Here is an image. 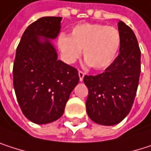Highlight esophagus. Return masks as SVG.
<instances>
[{
  "instance_id": "34e87169",
  "label": "esophagus",
  "mask_w": 151,
  "mask_h": 151,
  "mask_svg": "<svg viewBox=\"0 0 151 151\" xmlns=\"http://www.w3.org/2000/svg\"><path fill=\"white\" fill-rule=\"evenodd\" d=\"M78 75H79V78H80V81L82 82L83 80V77H84V73L83 72V71H81V70H79L78 71Z\"/></svg>"
}]
</instances>
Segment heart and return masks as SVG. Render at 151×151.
<instances>
[{
    "instance_id": "b5f03b06",
    "label": "heart",
    "mask_w": 151,
    "mask_h": 151,
    "mask_svg": "<svg viewBox=\"0 0 151 151\" xmlns=\"http://www.w3.org/2000/svg\"><path fill=\"white\" fill-rule=\"evenodd\" d=\"M121 45V35L113 26L101 24H81L73 27L69 35L61 34L58 47L61 57L68 64L81 56L94 69H104L117 57Z\"/></svg>"
}]
</instances>
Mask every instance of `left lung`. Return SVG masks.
I'll return each instance as SVG.
<instances>
[{
    "label": "left lung",
    "mask_w": 151,
    "mask_h": 151,
    "mask_svg": "<svg viewBox=\"0 0 151 151\" xmlns=\"http://www.w3.org/2000/svg\"><path fill=\"white\" fill-rule=\"evenodd\" d=\"M118 28L119 54L105 72L83 77L89 91L86 112L92 121L104 126L116 125L129 113L141 73V50L134 32L122 21Z\"/></svg>",
    "instance_id": "8db88e82"
}]
</instances>
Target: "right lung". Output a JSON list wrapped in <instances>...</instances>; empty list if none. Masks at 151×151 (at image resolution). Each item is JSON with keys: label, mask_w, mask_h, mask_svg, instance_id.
<instances>
[{"label": "right lung", "mask_w": 151, "mask_h": 151, "mask_svg": "<svg viewBox=\"0 0 151 151\" xmlns=\"http://www.w3.org/2000/svg\"><path fill=\"white\" fill-rule=\"evenodd\" d=\"M61 19H38L27 27L17 48L13 66L16 96L24 115L36 124L60 118L79 82L77 69L57 60L50 42L58 36Z\"/></svg>", "instance_id": "add662e5"}]
</instances>
